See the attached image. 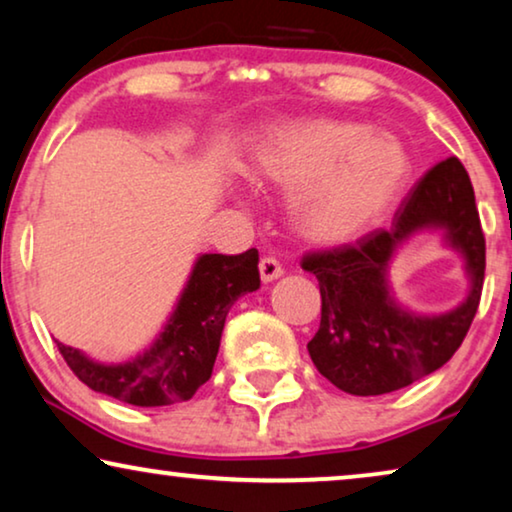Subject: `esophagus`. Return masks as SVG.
I'll return each mask as SVG.
<instances>
[{"label":"esophagus","instance_id":"1","mask_svg":"<svg viewBox=\"0 0 512 512\" xmlns=\"http://www.w3.org/2000/svg\"><path fill=\"white\" fill-rule=\"evenodd\" d=\"M258 270H261V279H263V284L275 282V279H279V277L284 275L282 265H279V263L275 261V258H270V256L261 258V263H258Z\"/></svg>","mask_w":512,"mask_h":512}]
</instances>
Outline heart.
<instances>
[{"label": "heart", "instance_id": "obj_1", "mask_svg": "<svg viewBox=\"0 0 512 512\" xmlns=\"http://www.w3.org/2000/svg\"><path fill=\"white\" fill-rule=\"evenodd\" d=\"M256 181L291 193V216L307 240L349 242L384 219L412 177L401 139L366 123L307 118L272 125L251 151Z\"/></svg>", "mask_w": 512, "mask_h": 512}]
</instances>
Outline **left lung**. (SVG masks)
Listing matches in <instances>:
<instances>
[{
    "mask_svg": "<svg viewBox=\"0 0 512 512\" xmlns=\"http://www.w3.org/2000/svg\"><path fill=\"white\" fill-rule=\"evenodd\" d=\"M422 232L441 233L444 246L460 254L469 282L465 300L440 315L410 311L390 284L397 251ZM303 268L317 275L321 291V324L307 352L335 387L380 396L443 368L471 328L485 279V235L464 165L447 158L431 167L389 230L305 256Z\"/></svg>",
    "mask_w": 512,
    "mask_h": 512,
    "instance_id": "1",
    "label": "left lung"
}]
</instances>
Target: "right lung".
<instances>
[{
	"label": "right lung",
	"mask_w": 512,
	"mask_h": 512,
	"mask_svg": "<svg viewBox=\"0 0 512 512\" xmlns=\"http://www.w3.org/2000/svg\"><path fill=\"white\" fill-rule=\"evenodd\" d=\"M256 289H261L256 249L240 256L200 254L165 326L144 352L109 363L55 342L74 375L97 394L139 408L181 403L212 377L230 307Z\"/></svg>",
	"instance_id": "add662e5"
}]
</instances>
